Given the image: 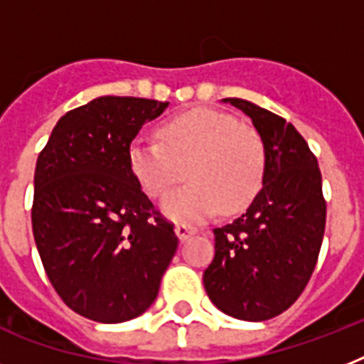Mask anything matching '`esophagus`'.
Wrapping results in <instances>:
<instances>
[{"instance_id":"34e87169","label":"esophagus","mask_w":364,"mask_h":364,"mask_svg":"<svg viewBox=\"0 0 364 364\" xmlns=\"http://www.w3.org/2000/svg\"><path fill=\"white\" fill-rule=\"evenodd\" d=\"M196 232H198V230H196L193 225H187V223H177V225H176V234H177V238L181 240V242L188 240L191 236H194Z\"/></svg>"}]
</instances>
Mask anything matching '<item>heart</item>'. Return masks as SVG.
Returning a JSON list of instances; mask_svg holds the SVG:
<instances>
[{
    "instance_id": "1",
    "label": "heart",
    "mask_w": 364,
    "mask_h": 364,
    "mask_svg": "<svg viewBox=\"0 0 364 364\" xmlns=\"http://www.w3.org/2000/svg\"><path fill=\"white\" fill-rule=\"evenodd\" d=\"M159 136L132 143L130 168L151 198L170 193L187 170L191 185L162 204L176 221H204L217 210L236 213L262 187L268 164L264 139L230 113L205 107L187 111L160 126Z\"/></svg>"
}]
</instances>
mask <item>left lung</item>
I'll use <instances>...</instances> for the list:
<instances>
[{"instance_id": "8db88e82", "label": "left lung", "mask_w": 364, "mask_h": 364, "mask_svg": "<svg viewBox=\"0 0 364 364\" xmlns=\"http://www.w3.org/2000/svg\"><path fill=\"white\" fill-rule=\"evenodd\" d=\"M227 102L251 117L268 164L247 211L213 230L215 257L204 272V287L228 316L266 321L294 304L317 264L327 219L321 170L304 137L283 117L245 100Z\"/></svg>"}]
</instances>
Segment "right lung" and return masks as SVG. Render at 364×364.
I'll return each instance as SVG.
<instances>
[{
	"label": "right lung",
	"instance_id": "obj_1",
	"mask_svg": "<svg viewBox=\"0 0 364 364\" xmlns=\"http://www.w3.org/2000/svg\"><path fill=\"white\" fill-rule=\"evenodd\" d=\"M168 107L102 96L68 111L37 156L31 227L43 268L68 308L98 323L153 304L177 249L173 223L147 198L130 145Z\"/></svg>",
	"mask_w": 364,
	"mask_h": 364
}]
</instances>
